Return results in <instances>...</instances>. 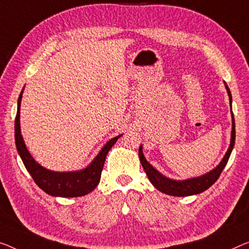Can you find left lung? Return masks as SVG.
I'll return each instance as SVG.
<instances>
[{"instance_id":"obj_1","label":"left lung","mask_w":249,"mask_h":249,"mask_svg":"<svg viewBox=\"0 0 249 249\" xmlns=\"http://www.w3.org/2000/svg\"><path fill=\"white\" fill-rule=\"evenodd\" d=\"M225 86H226V89H227V92L229 96V103H231V90H229V88L226 83H225ZM231 118H232V129H231V145H229L224 159H222L219 164H218L213 170H211L210 172L203 174L201 177L192 178V179H187L182 181L169 179V178L164 177L163 174L159 172L158 170H155L153 166L146 161V159L144 158V154L142 151V145H141L139 150L140 161H141V164L143 166L144 171L146 173L148 180L151 181V183L153 184L158 190L163 192V194H166L169 196H174L198 195V194H201L203 191H206L207 189H209L211 185L218 180V178H219L222 170H224V168L229 160V157H231V154L233 145H235L236 132H235V120H233L232 110H231Z\"/></svg>"}]
</instances>
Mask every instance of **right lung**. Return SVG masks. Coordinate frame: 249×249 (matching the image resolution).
<instances>
[{
  "instance_id": "obj_1",
  "label": "right lung",
  "mask_w": 249,
  "mask_h": 249,
  "mask_svg": "<svg viewBox=\"0 0 249 249\" xmlns=\"http://www.w3.org/2000/svg\"><path fill=\"white\" fill-rule=\"evenodd\" d=\"M22 92H23V90L21 91L18 99V113L14 129H16L17 150L18 152V155L22 159L25 169L31 174L32 179L38 184V187L42 189L48 195L53 196H64V198L88 195L99 183L104 163H105L106 160V155L122 135H118L108 141L104 145L102 151L97 154V157L92 160V162L86 169L73 172H54L44 169L29 153L28 148L24 144V141L22 139L20 128V106Z\"/></svg>"
}]
</instances>
